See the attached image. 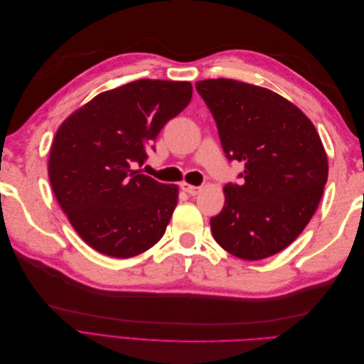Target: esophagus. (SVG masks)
<instances>
[{
	"mask_svg": "<svg viewBox=\"0 0 364 364\" xmlns=\"http://www.w3.org/2000/svg\"><path fill=\"white\" fill-rule=\"evenodd\" d=\"M182 190L185 191V193H188L190 196H196V194H199L200 193V186H194V185H190V183H186V182H183L182 183Z\"/></svg>",
	"mask_w": 364,
	"mask_h": 364,
	"instance_id": "obj_1",
	"label": "esophagus"
}]
</instances>
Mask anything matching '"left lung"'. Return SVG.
<instances>
[{
    "label": "left lung",
    "instance_id": "obj_1",
    "mask_svg": "<svg viewBox=\"0 0 364 364\" xmlns=\"http://www.w3.org/2000/svg\"><path fill=\"white\" fill-rule=\"evenodd\" d=\"M211 111L229 161L245 165L243 182L228 183L214 240L234 257L257 261L301 235L322 199L328 158L314 124L267 87L232 79L196 83Z\"/></svg>",
    "mask_w": 364,
    "mask_h": 364
}]
</instances>
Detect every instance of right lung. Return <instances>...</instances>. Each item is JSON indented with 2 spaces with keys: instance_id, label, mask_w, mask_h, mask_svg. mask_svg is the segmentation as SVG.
Instances as JSON below:
<instances>
[{
  "instance_id": "add662e5",
  "label": "right lung",
  "mask_w": 364,
  "mask_h": 364,
  "mask_svg": "<svg viewBox=\"0 0 364 364\" xmlns=\"http://www.w3.org/2000/svg\"><path fill=\"white\" fill-rule=\"evenodd\" d=\"M193 97L190 82L141 79L95 95L63 121L51 144L54 196L87 246L130 258L155 246L179 186L134 170L167 121Z\"/></svg>"
}]
</instances>
